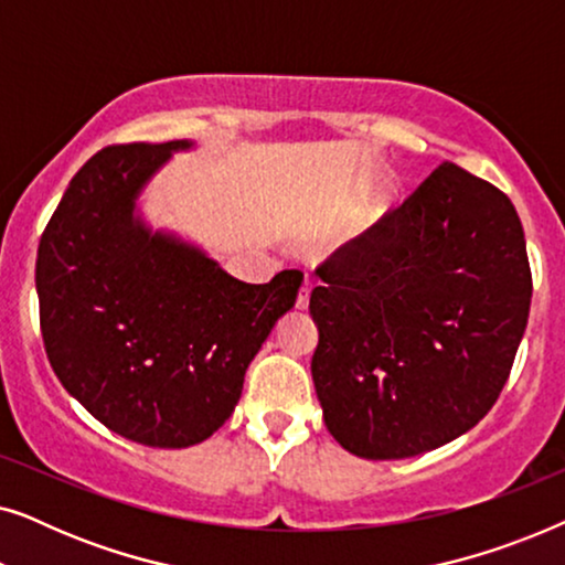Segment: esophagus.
Wrapping results in <instances>:
<instances>
[{
  "instance_id": "34e87169",
  "label": "esophagus",
  "mask_w": 565,
  "mask_h": 565,
  "mask_svg": "<svg viewBox=\"0 0 565 565\" xmlns=\"http://www.w3.org/2000/svg\"><path fill=\"white\" fill-rule=\"evenodd\" d=\"M308 298H311V288H308V282L303 285V288H300V292H298V308H308Z\"/></svg>"
}]
</instances>
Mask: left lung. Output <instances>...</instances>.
Segmentation results:
<instances>
[{"label":"left lung","mask_w":565,"mask_h":565,"mask_svg":"<svg viewBox=\"0 0 565 565\" xmlns=\"http://www.w3.org/2000/svg\"><path fill=\"white\" fill-rule=\"evenodd\" d=\"M316 275L311 375L344 450L414 458L491 412L532 300L522 221L499 188L445 161Z\"/></svg>","instance_id":"8db88e82"}]
</instances>
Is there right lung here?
<instances>
[{
    "mask_svg": "<svg viewBox=\"0 0 565 565\" xmlns=\"http://www.w3.org/2000/svg\"><path fill=\"white\" fill-rule=\"evenodd\" d=\"M190 141L97 151L41 236L35 288L53 373L115 435L149 447L203 443L242 398L244 373L296 306L300 269L265 285L198 246L146 228L143 184Z\"/></svg>",
    "mask_w": 565,
    "mask_h": 565,
    "instance_id": "1",
    "label": "right lung"
}]
</instances>
